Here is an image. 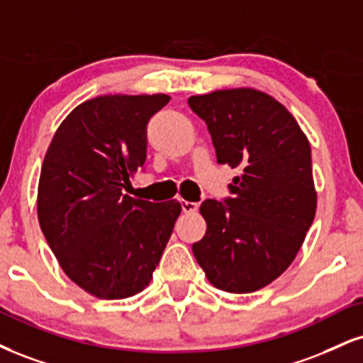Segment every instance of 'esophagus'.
Masks as SVG:
<instances>
[{
    "label": "esophagus",
    "instance_id": "esophagus-1",
    "mask_svg": "<svg viewBox=\"0 0 363 363\" xmlns=\"http://www.w3.org/2000/svg\"><path fill=\"white\" fill-rule=\"evenodd\" d=\"M181 206L184 213H194L196 209L199 208V203H193V201H182Z\"/></svg>",
    "mask_w": 363,
    "mask_h": 363
}]
</instances>
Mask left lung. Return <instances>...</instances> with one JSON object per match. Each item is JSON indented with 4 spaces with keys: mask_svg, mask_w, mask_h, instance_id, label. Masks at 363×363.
<instances>
[{
    "mask_svg": "<svg viewBox=\"0 0 363 363\" xmlns=\"http://www.w3.org/2000/svg\"><path fill=\"white\" fill-rule=\"evenodd\" d=\"M187 103L206 123L218 164L240 170L231 196L201 203L208 230L194 257L218 289L259 291L289 267L313 225L311 147L294 116L262 91H215Z\"/></svg>",
    "mask_w": 363,
    "mask_h": 363,
    "instance_id": "left-lung-1",
    "label": "left lung"
}]
</instances>
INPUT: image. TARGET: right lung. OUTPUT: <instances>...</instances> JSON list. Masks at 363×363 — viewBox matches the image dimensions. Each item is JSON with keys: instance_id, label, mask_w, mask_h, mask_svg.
<instances>
[{"instance_id": "obj_1", "label": "right lung", "mask_w": 363, "mask_h": 363, "mask_svg": "<svg viewBox=\"0 0 363 363\" xmlns=\"http://www.w3.org/2000/svg\"><path fill=\"white\" fill-rule=\"evenodd\" d=\"M165 94L99 96L71 111L52 138L38 182V221L69 279L101 299L143 291L181 203L123 193L147 159V125Z\"/></svg>"}]
</instances>
